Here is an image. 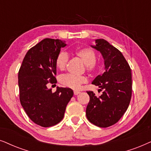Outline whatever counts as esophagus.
<instances>
[{"mask_svg":"<svg viewBox=\"0 0 151 151\" xmlns=\"http://www.w3.org/2000/svg\"><path fill=\"white\" fill-rule=\"evenodd\" d=\"M80 93L79 91H77V90H75V91H74V95H77V94H79Z\"/></svg>","mask_w":151,"mask_h":151,"instance_id":"1","label":"esophagus"}]
</instances>
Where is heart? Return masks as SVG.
I'll return each mask as SVG.
<instances>
[{
	"label": "heart",
	"mask_w": 151,
	"mask_h": 151,
	"mask_svg": "<svg viewBox=\"0 0 151 151\" xmlns=\"http://www.w3.org/2000/svg\"><path fill=\"white\" fill-rule=\"evenodd\" d=\"M74 54L85 63L88 71L94 72L98 70L99 65L96 61V55L91 48H80L75 50ZM68 60L69 57L68 54L63 51L60 52L56 59V65L60 70H64L67 66ZM87 81L85 76H76L70 74H63L60 77V83L62 85L73 90L79 89L82 84L86 83Z\"/></svg>",
	"instance_id": "heart-1"
}]
</instances>
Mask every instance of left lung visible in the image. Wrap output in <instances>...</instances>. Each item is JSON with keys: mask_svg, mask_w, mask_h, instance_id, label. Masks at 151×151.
Segmentation results:
<instances>
[{"mask_svg": "<svg viewBox=\"0 0 151 151\" xmlns=\"http://www.w3.org/2000/svg\"><path fill=\"white\" fill-rule=\"evenodd\" d=\"M100 52L104 59L105 72L92 82L103 90L96 96L87 91L90 101L86 108V116L96 126L107 128L121 119L129 106L132 96L131 70L122 52L104 39H96L90 45Z\"/></svg>", "mask_w": 151, "mask_h": 151, "instance_id": "obj_1", "label": "left lung"}]
</instances>
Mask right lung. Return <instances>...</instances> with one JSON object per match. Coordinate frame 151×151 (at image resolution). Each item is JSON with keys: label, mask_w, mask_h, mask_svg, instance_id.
<instances>
[{"label": "right lung", "mask_w": 151, "mask_h": 151, "mask_svg": "<svg viewBox=\"0 0 151 151\" xmlns=\"http://www.w3.org/2000/svg\"><path fill=\"white\" fill-rule=\"evenodd\" d=\"M59 39H45L28 50L19 72L20 101L32 122L43 127L55 126L63 119L66 106L73 96L69 88L48 89L56 83V59L66 46Z\"/></svg>", "instance_id": "1"}]
</instances>
